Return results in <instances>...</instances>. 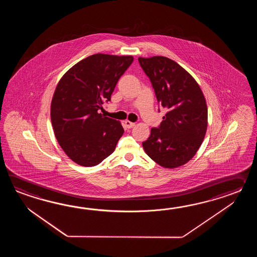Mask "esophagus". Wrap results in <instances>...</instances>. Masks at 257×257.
I'll return each mask as SVG.
<instances>
[{
	"instance_id": "obj_1",
	"label": "esophagus",
	"mask_w": 257,
	"mask_h": 257,
	"mask_svg": "<svg viewBox=\"0 0 257 257\" xmlns=\"http://www.w3.org/2000/svg\"><path fill=\"white\" fill-rule=\"evenodd\" d=\"M125 125H126L127 128H131V127H133V126H135V123L131 122L130 120H126L125 121Z\"/></svg>"
}]
</instances>
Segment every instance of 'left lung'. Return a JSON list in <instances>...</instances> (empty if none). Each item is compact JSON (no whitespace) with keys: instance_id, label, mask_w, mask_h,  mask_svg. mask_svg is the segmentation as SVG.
Wrapping results in <instances>:
<instances>
[{"instance_id":"1","label":"left lung","mask_w":257,"mask_h":257,"mask_svg":"<svg viewBox=\"0 0 257 257\" xmlns=\"http://www.w3.org/2000/svg\"><path fill=\"white\" fill-rule=\"evenodd\" d=\"M139 62L159 104L167 110L142 146L156 164L177 168L189 162L202 144L208 127L206 99L197 81L174 60L154 56L140 57Z\"/></svg>"}]
</instances>
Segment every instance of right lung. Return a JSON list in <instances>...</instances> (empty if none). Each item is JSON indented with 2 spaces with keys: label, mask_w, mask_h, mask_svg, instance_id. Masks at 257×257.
<instances>
[{
  "label": "right lung",
  "mask_w": 257,
  "mask_h": 257,
  "mask_svg": "<svg viewBox=\"0 0 257 257\" xmlns=\"http://www.w3.org/2000/svg\"><path fill=\"white\" fill-rule=\"evenodd\" d=\"M132 61V56L93 54L72 66L58 82L51 123L60 147L77 164L97 165L115 151L123 126L101 111Z\"/></svg>",
  "instance_id": "obj_1"
}]
</instances>
